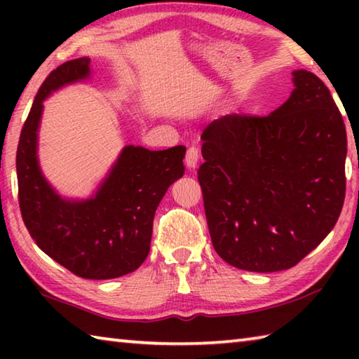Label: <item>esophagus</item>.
I'll list each match as a JSON object with an SVG mask.
<instances>
[{"instance_id": "34e87169", "label": "esophagus", "mask_w": 359, "mask_h": 359, "mask_svg": "<svg viewBox=\"0 0 359 359\" xmlns=\"http://www.w3.org/2000/svg\"><path fill=\"white\" fill-rule=\"evenodd\" d=\"M199 161V151L196 147H190L187 150V155H185V165L190 168V169H194L198 165Z\"/></svg>"}]
</instances>
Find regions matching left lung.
Wrapping results in <instances>:
<instances>
[{"label":"left lung","mask_w":359,"mask_h":359,"mask_svg":"<svg viewBox=\"0 0 359 359\" xmlns=\"http://www.w3.org/2000/svg\"><path fill=\"white\" fill-rule=\"evenodd\" d=\"M269 115L229 114L203 131L198 169L215 252L252 272L290 269L334 228L345 199L347 133L320 77Z\"/></svg>","instance_id":"obj_1"}]
</instances>
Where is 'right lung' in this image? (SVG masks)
Here are the masks:
<instances>
[{
  "mask_svg": "<svg viewBox=\"0 0 359 359\" xmlns=\"http://www.w3.org/2000/svg\"><path fill=\"white\" fill-rule=\"evenodd\" d=\"M88 74L90 60L77 58L60 65L42 82L20 133L17 182L23 223L41 250L74 276L106 280L130 274L147 258L155 210L184 175L187 149L154 151L128 145L95 198H60L42 177L36 156L42 102L53 90Z\"/></svg>",
  "mask_w": 359,
  "mask_h": 359,
  "instance_id": "add662e5",
  "label": "right lung"
}]
</instances>
